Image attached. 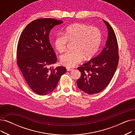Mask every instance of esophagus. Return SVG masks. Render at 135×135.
Here are the masks:
<instances>
[{
  "mask_svg": "<svg viewBox=\"0 0 135 135\" xmlns=\"http://www.w3.org/2000/svg\"><path fill=\"white\" fill-rule=\"evenodd\" d=\"M67 71H72V70L73 69V68H70V67H67Z\"/></svg>",
  "mask_w": 135,
  "mask_h": 135,
  "instance_id": "obj_1",
  "label": "esophagus"
}]
</instances>
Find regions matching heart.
<instances>
[{
	"instance_id": "heart-1",
	"label": "heart",
	"mask_w": 135,
	"mask_h": 135,
	"mask_svg": "<svg viewBox=\"0 0 135 135\" xmlns=\"http://www.w3.org/2000/svg\"><path fill=\"white\" fill-rule=\"evenodd\" d=\"M102 41L101 30L81 23H75L67 27L62 34L57 35L54 40L56 50L63 52L66 50L68 41H73V51L61 56L63 66L71 67L79 63L84 58L88 60L94 55L100 47Z\"/></svg>"
}]
</instances>
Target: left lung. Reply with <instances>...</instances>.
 <instances>
[{"instance_id":"8db88e82","label":"left lung","mask_w":135,"mask_h":135,"mask_svg":"<svg viewBox=\"0 0 135 135\" xmlns=\"http://www.w3.org/2000/svg\"><path fill=\"white\" fill-rule=\"evenodd\" d=\"M108 30L105 47L97 57L77 69L81 73L77 83L79 88L88 94L100 93L113 78L118 67L119 56L116 36L110 25L103 20Z\"/></svg>"}]
</instances>
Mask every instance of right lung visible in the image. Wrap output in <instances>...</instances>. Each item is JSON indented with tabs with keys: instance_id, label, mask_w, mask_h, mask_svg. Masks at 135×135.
Returning a JSON list of instances; mask_svg holds the SVG:
<instances>
[{
	"instance_id": "right-lung-1",
	"label": "right lung",
	"mask_w": 135,
	"mask_h": 135,
	"mask_svg": "<svg viewBox=\"0 0 135 135\" xmlns=\"http://www.w3.org/2000/svg\"><path fill=\"white\" fill-rule=\"evenodd\" d=\"M63 21L52 18L35 20L22 32L17 46V64L31 89L40 95L53 91L66 67L54 68L55 52L50 42L49 33Z\"/></svg>"
}]
</instances>
